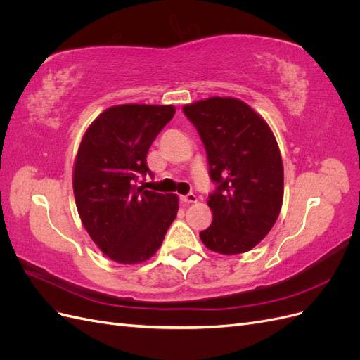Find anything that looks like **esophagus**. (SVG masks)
Here are the masks:
<instances>
[{
  "instance_id": "obj_1",
  "label": "esophagus",
  "mask_w": 360,
  "mask_h": 360,
  "mask_svg": "<svg viewBox=\"0 0 360 360\" xmlns=\"http://www.w3.org/2000/svg\"><path fill=\"white\" fill-rule=\"evenodd\" d=\"M180 200H181L184 204H192V202H197V195H193V193L181 195Z\"/></svg>"
}]
</instances>
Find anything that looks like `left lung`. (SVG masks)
I'll return each mask as SVG.
<instances>
[{
	"instance_id": "left-lung-1",
	"label": "left lung",
	"mask_w": 360,
	"mask_h": 360,
	"mask_svg": "<svg viewBox=\"0 0 360 360\" xmlns=\"http://www.w3.org/2000/svg\"><path fill=\"white\" fill-rule=\"evenodd\" d=\"M198 130L214 191L212 225L200 233L214 252L234 255L258 245L275 225L284 197V168L276 139L252 108L212 97L183 108Z\"/></svg>"
}]
</instances>
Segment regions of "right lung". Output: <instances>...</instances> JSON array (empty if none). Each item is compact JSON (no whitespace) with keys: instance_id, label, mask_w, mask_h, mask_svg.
Masks as SVG:
<instances>
[{"instance_id":"obj_1","label":"right lung","mask_w":360,"mask_h":360,"mask_svg":"<svg viewBox=\"0 0 360 360\" xmlns=\"http://www.w3.org/2000/svg\"><path fill=\"white\" fill-rule=\"evenodd\" d=\"M176 114L171 105H118L86 130L73 171L82 225L105 255L136 264L156 254L176 219L179 198L138 188L153 176L147 153Z\"/></svg>"}]
</instances>
